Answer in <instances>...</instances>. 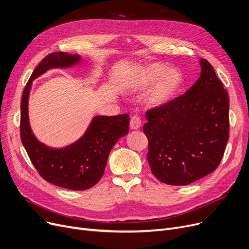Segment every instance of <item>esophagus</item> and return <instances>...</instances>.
<instances>
[{
    "mask_svg": "<svg viewBox=\"0 0 249 249\" xmlns=\"http://www.w3.org/2000/svg\"><path fill=\"white\" fill-rule=\"evenodd\" d=\"M142 125L141 118L138 115H134L131 118V122H129V126H131L132 129H138Z\"/></svg>",
    "mask_w": 249,
    "mask_h": 249,
    "instance_id": "obj_1",
    "label": "esophagus"
}]
</instances>
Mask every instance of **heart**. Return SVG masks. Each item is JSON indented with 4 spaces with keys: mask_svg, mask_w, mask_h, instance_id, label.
I'll return each mask as SVG.
<instances>
[{
    "mask_svg": "<svg viewBox=\"0 0 249 249\" xmlns=\"http://www.w3.org/2000/svg\"><path fill=\"white\" fill-rule=\"evenodd\" d=\"M156 80L158 81L148 95V102L152 105H162L166 103L178 89L182 76L176 69L167 70V67L162 64H151L135 78L133 88L137 90L145 89Z\"/></svg>",
    "mask_w": 249,
    "mask_h": 249,
    "instance_id": "heart-1",
    "label": "heart"
}]
</instances>
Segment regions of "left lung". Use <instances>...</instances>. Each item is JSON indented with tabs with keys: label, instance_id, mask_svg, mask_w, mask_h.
Returning a JSON list of instances; mask_svg holds the SVG:
<instances>
[{
	"label": "left lung",
	"instance_id": "8db88e82",
	"mask_svg": "<svg viewBox=\"0 0 249 249\" xmlns=\"http://www.w3.org/2000/svg\"><path fill=\"white\" fill-rule=\"evenodd\" d=\"M183 95L146 112L152 173L170 185H187L217 169L229 139V98L211 64Z\"/></svg>",
	"mask_w": 249,
	"mask_h": 249
}]
</instances>
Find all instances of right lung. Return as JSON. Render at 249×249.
Returning <instances> with one entry per match:
<instances>
[{
	"label": "right lung",
	"mask_w": 249,
	"mask_h": 249,
	"mask_svg": "<svg viewBox=\"0 0 249 249\" xmlns=\"http://www.w3.org/2000/svg\"><path fill=\"white\" fill-rule=\"evenodd\" d=\"M79 61V55L63 52L46 55L33 71L23 91L20 118L22 144L35 169L44 180L72 191H85L100 180L112 147L118 139L127 134L129 124L126 113L96 116L84 136L63 149L46 147L34 137L28 121V96L32 81L51 68L70 67Z\"/></svg>",
	"instance_id": "obj_1"
}]
</instances>
